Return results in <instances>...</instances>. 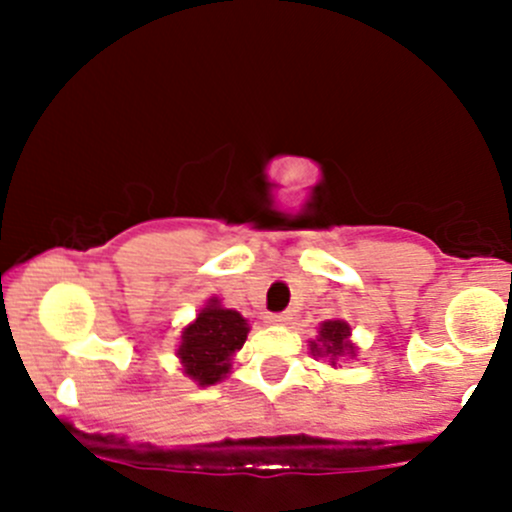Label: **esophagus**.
<instances>
[{
  "mask_svg": "<svg viewBox=\"0 0 512 512\" xmlns=\"http://www.w3.org/2000/svg\"><path fill=\"white\" fill-rule=\"evenodd\" d=\"M265 319L270 324H287L289 319H292V314H289V312H270Z\"/></svg>",
  "mask_w": 512,
  "mask_h": 512,
  "instance_id": "34e87169",
  "label": "esophagus"
}]
</instances>
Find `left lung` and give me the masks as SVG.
I'll use <instances>...</instances> for the list:
<instances>
[{
    "mask_svg": "<svg viewBox=\"0 0 512 512\" xmlns=\"http://www.w3.org/2000/svg\"><path fill=\"white\" fill-rule=\"evenodd\" d=\"M349 324L347 322H339V319H332V322H324L322 329H319V345L312 342V352L317 354H327L332 359L342 356L344 352L354 356V347L349 342ZM334 364V361H332Z\"/></svg>",
    "mask_w": 512,
    "mask_h": 512,
    "instance_id": "obj_1",
    "label": "left lung"
}]
</instances>
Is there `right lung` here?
I'll use <instances>...</instances> for the list:
<instances>
[{"label":"right lung","mask_w":512,"mask_h":512,"mask_svg":"<svg viewBox=\"0 0 512 512\" xmlns=\"http://www.w3.org/2000/svg\"><path fill=\"white\" fill-rule=\"evenodd\" d=\"M247 332L250 327L242 314L220 307L218 299H210L208 307L183 332L178 356L185 374L200 386L218 384L230 371V356L245 344Z\"/></svg>","instance_id":"right-lung-1"}]
</instances>
